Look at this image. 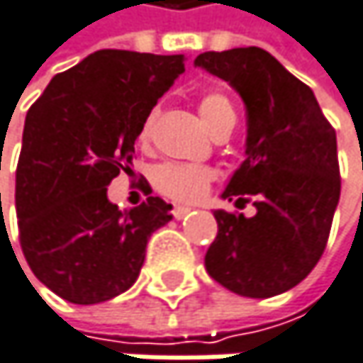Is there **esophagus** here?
Segmentation results:
<instances>
[{
    "label": "esophagus",
    "instance_id": "1",
    "mask_svg": "<svg viewBox=\"0 0 363 363\" xmlns=\"http://www.w3.org/2000/svg\"><path fill=\"white\" fill-rule=\"evenodd\" d=\"M191 210H193V208L179 206V208H174V218H177V220H182V218H186V216L191 214Z\"/></svg>",
    "mask_w": 363,
    "mask_h": 363
}]
</instances>
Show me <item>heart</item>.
<instances>
[{"instance_id":"obj_1","label":"heart","mask_w":363,"mask_h":363,"mask_svg":"<svg viewBox=\"0 0 363 363\" xmlns=\"http://www.w3.org/2000/svg\"><path fill=\"white\" fill-rule=\"evenodd\" d=\"M197 110H199L203 124L208 126V130H212L216 124H220L222 120L235 116L233 104L218 89L206 91L199 97ZM155 118H157V108H151L147 116L143 118V122H141V128H139V143L141 145L149 143ZM151 179H153V186L162 195H166V197H170V199H174L179 203H195L210 191V184L214 182L216 172L212 168L199 166V164L166 162V164H160L153 170Z\"/></svg>"}]
</instances>
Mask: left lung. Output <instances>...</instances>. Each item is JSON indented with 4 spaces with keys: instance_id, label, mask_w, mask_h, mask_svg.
Segmentation results:
<instances>
[{
    "instance_id": "8db88e82",
    "label": "left lung",
    "mask_w": 363,
    "mask_h": 363,
    "mask_svg": "<svg viewBox=\"0 0 363 363\" xmlns=\"http://www.w3.org/2000/svg\"><path fill=\"white\" fill-rule=\"evenodd\" d=\"M235 86L247 108V160L224 199L255 216L216 210L208 274L243 297H274L299 284L322 257L341 195L337 135L312 89L262 48L195 57Z\"/></svg>"
}]
</instances>
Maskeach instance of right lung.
<instances>
[{"mask_svg":"<svg viewBox=\"0 0 363 363\" xmlns=\"http://www.w3.org/2000/svg\"><path fill=\"white\" fill-rule=\"evenodd\" d=\"M184 55L99 50L51 79L24 120L16 166L20 247L33 274L70 303L128 291L172 206L118 210L108 184L133 174L143 118L184 70Z\"/></svg>","mask_w":363,"mask_h":363,"instance_id":"obj_1","label":"right lung"}]
</instances>
